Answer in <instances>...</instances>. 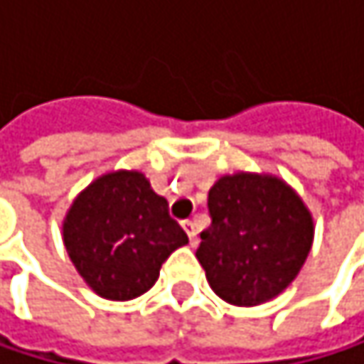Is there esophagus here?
I'll return each mask as SVG.
<instances>
[{
	"label": "esophagus",
	"instance_id": "obj_1",
	"mask_svg": "<svg viewBox=\"0 0 364 364\" xmlns=\"http://www.w3.org/2000/svg\"><path fill=\"white\" fill-rule=\"evenodd\" d=\"M183 230L187 232L189 242H191V245H198V230H196V223L187 219V221H183Z\"/></svg>",
	"mask_w": 364,
	"mask_h": 364
}]
</instances>
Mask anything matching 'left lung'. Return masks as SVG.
Here are the masks:
<instances>
[{"mask_svg": "<svg viewBox=\"0 0 364 364\" xmlns=\"http://www.w3.org/2000/svg\"><path fill=\"white\" fill-rule=\"evenodd\" d=\"M208 215L196 257L213 291L234 306L276 297L310 253L312 217L276 177H221L208 191Z\"/></svg>", "mask_w": 364, "mask_h": 364, "instance_id": "8db88e82", "label": "left lung"}]
</instances>
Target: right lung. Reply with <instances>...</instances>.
Returning <instances> with one entry per match:
<instances>
[{"instance_id":"right-lung-1","label":"right lung","mask_w":364,"mask_h":364,"mask_svg":"<svg viewBox=\"0 0 364 364\" xmlns=\"http://www.w3.org/2000/svg\"><path fill=\"white\" fill-rule=\"evenodd\" d=\"M63 238L82 278L101 297L115 301L149 291L162 263L187 245L166 198L141 173L128 171L97 179L75 198Z\"/></svg>"}]
</instances>
